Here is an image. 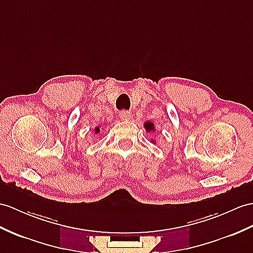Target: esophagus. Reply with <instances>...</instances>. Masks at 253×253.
I'll use <instances>...</instances> for the list:
<instances>
[{
	"label": "esophagus",
	"mask_w": 253,
	"mask_h": 253,
	"mask_svg": "<svg viewBox=\"0 0 253 253\" xmlns=\"http://www.w3.org/2000/svg\"><path fill=\"white\" fill-rule=\"evenodd\" d=\"M119 116H120V118L122 120H128V119L131 118V113L128 112V110L123 109V110H121V112L119 113Z\"/></svg>",
	"instance_id": "esophagus-1"
}]
</instances>
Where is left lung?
Masks as SVG:
<instances>
[{
	"mask_svg": "<svg viewBox=\"0 0 253 253\" xmlns=\"http://www.w3.org/2000/svg\"><path fill=\"white\" fill-rule=\"evenodd\" d=\"M144 126H145V127H146V131H147V132L155 131V126H153V123H151V122H146Z\"/></svg>",
	"mask_w": 253,
	"mask_h": 253,
	"instance_id": "8db88e82",
	"label": "left lung"
}]
</instances>
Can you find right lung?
Returning <instances> with one entry per match:
<instances>
[{
	"instance_id": "right-lung-1",
	"label": "right lung",
	"mask_w": 253,
	"mask_h": 253,
	"mask_svg": "<svg viewBox=\"0 0 253 253\" xmlns=\"http://www.w3.org/2000/svg\"><path fill=\"white\" fill-rule=\"evenodd\" d=\"M95 133H100V127H96L95 128Z\"/></svg>"
}]
</instances>
